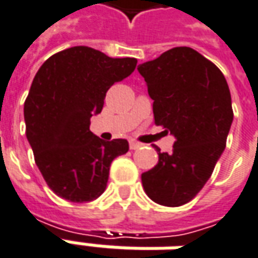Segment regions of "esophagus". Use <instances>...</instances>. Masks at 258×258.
I'll use <instances>...</instances> for the list:
<instances>
[{
	"label": "esophagus",
	"mask_w": 258,
	"mask_h": 258,
	"mask_svg": "<svg viewBox=\"0 0 258 258\" xmlns=\"http://www.w3.org/2000/svg\"><path fill=\"white\" fill-rule=\"evenodd\" d=\"M140 142H137V141H130V149H133V151H137V149H140L141 148Z\"/></svg>",
	"instance_id": "obj_1"
}]
</instances>
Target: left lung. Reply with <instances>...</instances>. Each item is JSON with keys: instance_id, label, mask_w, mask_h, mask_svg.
Returning <instances> with one entry per match:
<instances>
[{"instance_id": "obj_1", "label": "left lung", "mask_w": 258, "mask_h": 258, "mask_svg": "<svg viewBox=\"0 0 258 258\" xmlns=\"http://www.w3.org/2000/svg\"><path fill=\"white\" fill-rule=\"evenodd\" d=\"M153 99L155 124L174 135L173 152L155 146L159 162L141 175L153 202L178 207L194 199L225 149L233 120L231 92L216 64L175 47L138 66Z\"/></svg>"}]
</instances>
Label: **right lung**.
I'll list each match as a JSON object with an SVG mask.
<instances>
[{
	"label": "right lung",
	"mask_w": 258,
	"mask_h": 258,
	"mask_svg": "<svg viewBox=\"0 0 258 258\" xmlns=\"http://www.w3.org/2000/svg\"><path fill=\"white\" fill-rule=\"evenodd\" d=\"M135 58H110L72 47L38 69L25 102L26 137L48 186L62 199L83 203L106 189L110 163L128 152L127 140L105 142L90 131L107 90L134 72Z\"/></svg>",
	"instance_id": "1"
}]
</instances>
